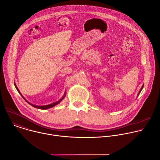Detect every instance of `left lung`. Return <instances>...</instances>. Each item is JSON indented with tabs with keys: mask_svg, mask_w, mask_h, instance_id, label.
Listing matches in <instances>:
<instances>
[{
	"mask_svg": "<svg viewBox=\"0 0 160 160\" xmlns=\"http://www.w3.org/2000/svg\"><path fill=\"white\" fill-rule=\"evenodd\" d=\"M143 87H144V85H142V87H141V90H139V94H138V96H139V94H140V93H141V90H142V88H143Z\"/></svg>",
	"mask_w": 160,
	"mask_h": 160,
	"instance_id": "obj_1",
	"label": "left lung"
}]
</instances>
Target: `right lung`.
Listing matches in <instances>:
<instances>
[{
	"instance_id": "add662e5",
	"label": "right lung",
	"mask_w": 160,
	"mask_h": 160,
	"mask_svg": "<svg viewBox=\"0 0 160 160\" xmlns=\"http://www.w3.org/2000/svg\"><path fill=\"white\" fill-rule=\"evenodd\" d=\"M14 85H15V87H16V88L17 89V90L18 91V92L21 94V96L23 98V96H22V95H21V92H19V89H18V88L17 87V86H16V85L14 83ZM65 96H66V92L64 93V96H63V97L61 99H59L58 101H57V102H53V103H52V104H48V105H45V106H36V105H34V104H31L30 102H29L28 101H27L24 98H23V99L28 103V104H30L31 106H32L33 107H35V108H38V109H49V108H52V107H54V106H56V105H57L58 104H59L64 98V97H65Z\"/></svg>"
}]
</instances>
